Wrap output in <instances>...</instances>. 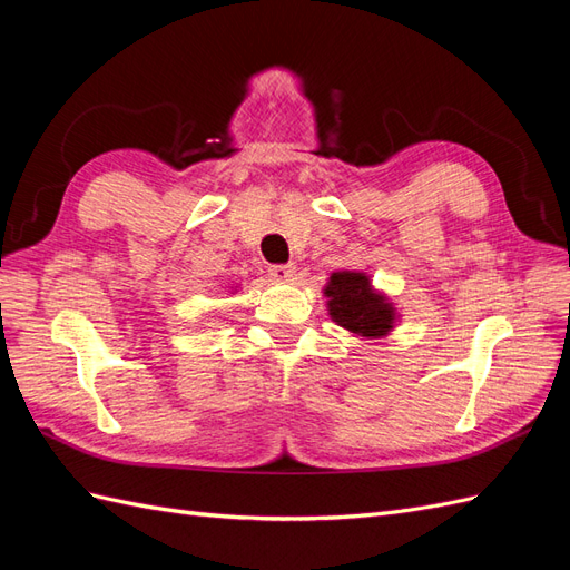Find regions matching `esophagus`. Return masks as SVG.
<instances>
[{
  "mask_svg": "<svg viewBox=\"0 0 570 570\" xmlns=\"http://www.w3.org/2000/svg\"><path fill=\"white\" fill-rule=\"evenodd\" d=\"M295 266L292 264H273L271 268H268V275L273 281H278V283H289L292 278H295Z\"/></svg>",
  "mask_w": 570,
  "mask_h": 570,
  "instance_id": "esophagus-1",
  "label": "esophagus"
}]
</instances>
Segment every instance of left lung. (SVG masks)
Listing matches in <instances>:
<instances>
[{
  "label": "left lung",
  "instance_id": "1",
  "mask_svg": "<svg viewBox=\"0 0 570 570\" xmlns=\"http://www.w3.org/2000/svg\"><path fill=\"white\" fill-rule=\"evenodd\" d=\"M323 295L327 297V314L350 331L361 337H385L396 321V312L392 302L375 292L371 278L358 271H337L327 281Z\"/></svg>",
  "mask_w": 570,
  "mask_h": 570
}]
</instances>
